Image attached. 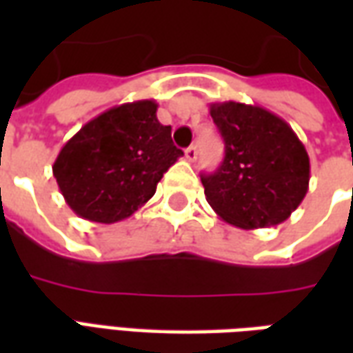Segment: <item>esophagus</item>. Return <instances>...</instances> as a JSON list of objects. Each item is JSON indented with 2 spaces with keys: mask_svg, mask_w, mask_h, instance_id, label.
Here are the masks:
<instances>
[{
  "mask_svg": "<svg viewBox=\"0 0 353 353\" xmlns=\"http://www.w3.org/2000/svg\"><path fill=\"white\" fill-rule=\"evenodd\" d=\"M185 159L189 162H194L199 159V149H196V145H191L185 149Z\"/></svg>",
  "mask_w": 353,
  "mask_h": 353,
  "instance_id": "obj_1",
  "label": "esophagus"
}]
</instances>
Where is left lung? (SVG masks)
<instances>
[{"mask_svg":"<svg viewBox=\"0 0 353 353\" xmlns=\"http://www.w3.org/2000/svg\"><path fill=\"white\" fill-rule=\"evenodd\" d=\"M210 115L225 141V159L217 172L200 176L208 204L238 229L285 221L308 192L310 159L303 141L259 105L212 103Z\"/></svg>","mask_w":353,"mask_h":353,"instance_id":"1","label":"left lung"}]
</instances>
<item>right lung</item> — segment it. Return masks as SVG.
<instances>
[{
	"label": "right lung",
	"instance_id": "obj_1",
	"mask_svg": "<svg viewBox=\"0 0 353 353\" xmlns=\"http://www.w3.org/2000/svg\"><path fill=\"white\" fill-rule=\"evenodd\" d=\"M157 108L154 100L115 105L60 149L52 174L79 217L105 225L130 217L183 154L172 141V128L159 123Z\"/></svg>",
	"mask_w": 353,
	"mask_h": 353
}]
</instances>
